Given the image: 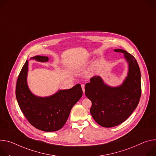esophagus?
Instances as JSON below:
<instances>
[{
	"label": "esophagus",
	"mask_w": 156,
	"mask_h": 156,
	"mask_svg": "<svg viewBox=\"0 0 156 156\" xmlns=\"http://www.w3.org/2000/svg\"><path fill=\"white\" fill-rule=\"evenodd\" d=\"M81 87H82V89L83 93L84 94V93H85V85H84V84H82V85H81Z\"/></svg>",
	"instance_id": "1"
}]
</instances>
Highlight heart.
I'll return each instance as SVG.
<instances>
[{
	"instance_id": "b5f03b06",
	"label": "heart",
	"mask_w": 156,
	"mask_h": 156,
	"mask_svg": "<svg viewBox=\"0 0 156 156\" xmlns=\"http://www.w3.org/2000/svg\"><path fill=\"white\" fill-rule=\"evenodd\" d=\"M97 67V62H95V63L92 65V66L91 67V68L90 69V70L89 71L88 74H89V75H92V74H94V72H95V70H96Z\"/></svg>"
}]
</instances>
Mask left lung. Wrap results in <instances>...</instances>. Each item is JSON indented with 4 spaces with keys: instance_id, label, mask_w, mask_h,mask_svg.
<instances>
[{
    "instance_id": "1",
    "label": "left lung",
    "mask_w": 156,
    "mask_h": 156,
    "mask_svg": "<svg viewBox=\"0 0 156 156\" xmlns=\"http://www.w3.org/2000/svg\"><path fill=\"white\" fill-rule=\"evenodd\" d=\"M122 53L128 64V72L123 83L111 87L95 76L85 85V94L92 101L90 113L95 122L105 128L116 126L124 122L139 103L141 94V72L136 59L125 50Z\"/></svg>"
}]
</instances>
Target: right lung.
I'll return each instance as SVG.
<instances>
[{"label":"right lung","instance_id":"obj_1","mask_svg":"<svg viewBox=\"0 0 156 156\" xmlns=\"http://www.w3.org/2000/svg\"><path fill=\"white\" fill-rule=\"evenodd\" d=\"M45 62L47 56L30 58ZM28 61L23 66L16 82L15 95L19 105L29 123L38 129L53 132L61 129L67 122L73 106L82 96L79 83L69 89L59 90L48 97H38L30 90L27 83Z\"/></svg>","mask_w":156,"mask_h":156}]
</instances>
